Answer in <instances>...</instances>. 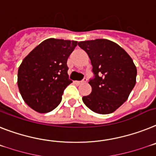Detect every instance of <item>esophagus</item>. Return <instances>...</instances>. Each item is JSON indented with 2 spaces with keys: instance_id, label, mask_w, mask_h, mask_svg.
Masks as SVG:
<instances>
[{
  "instance_id": "34e87169",
  "label": "esophagus",
  "mask_w": 156,
  "mask_h": 156,
  "mask_svg": "<svg viewBox=\"0 0 156 156\" xmlns=\"http://www.w3.org/2000/svg\"><path fill=\"white\" fill-rule=\"evenodd\" d=\"M86 80H87L86 78H84V79H83V80H82V81H75V82H75V84L80 85V84H82V83H84V82H86Z\"/></svg>"
}]
</instances>
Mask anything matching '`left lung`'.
I'll return each mask as SVG.
<instances>
[{"label": "left lung", "mask_w": 156, "mask_h": 156, "mask_svg": "<svg viewBox=\"0 0 156 156\" xmlns=\"http://www.w3.org/2000/svg\"><path fill=\"white\" fill-rule=\"evenodd\" d=\"M89 55L94 78L91 94L82 101L99 114H108L126 101L136 82V67L129 55L114 42L97 39L78 43Z\"/></svg>", "instance_id": "8db88e82"}]
</instances>
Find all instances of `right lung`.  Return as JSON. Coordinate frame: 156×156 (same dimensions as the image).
Here are the masks:
<instances>
[{"label":"right lung","instance_id":"add662e5","mask_svg":"<svg viewBox=\"0 0 156 156\" xmlns=\"http://www.w3.org/2000/svg\"><path fill=\"white\" fill-rule=\"evenodd\" d=\"M77 44L74 40L50 38L23 58L17 84L24 102L32 109L45 113L61 102L64 90L72 82L66 62Z\"/></svg>","mask_w":156,"mask_h":156}]
</instances>
